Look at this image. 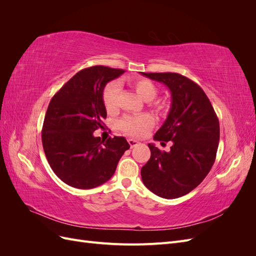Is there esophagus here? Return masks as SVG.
Instances as JSON below:
<instances>
[{
	"mask_svg": "<svg viewBox=\"0 0 256 256\" xmlns=\"http://www.w3.org/2000/svg\"><path fill=\"white\" fill-rule=\"evenodd\" d=\"M128 143H129L131 148H132V147H134V146H136V145L138 144V142L136 141V140H134V138H128Z\"/></svg>",
	"mask_w": 256,
	"mask_h": 256,
	"instance_id": "esophagus-1",
	"label": "esophagus"
}]
</instances>
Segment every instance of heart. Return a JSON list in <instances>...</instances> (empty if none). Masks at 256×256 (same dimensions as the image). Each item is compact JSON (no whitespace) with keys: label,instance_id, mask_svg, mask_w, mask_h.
<instances>
[{"label":"heart","instance_id":"1","mask_svg":"<svg viewBox=\"0 0 256 256\" xmlns=\"http://www.w3.org/2000/svg\"><path fill=\"white\" fill-rule=\"evenodd\" d=\"M136 94L148 104L154 111L166 112L168 102L164 99L156 98L157 86L152 81L146 78H134L128 80ZM120 95V85L116 81L108 83L102 92V102L108 113L113 114L118 110V99ZM154 125L152 116L148 114L128 115L120 120L118 126L124 134L130 136H143Z\"/></svg>","mask_w":256,"mask_h":256}]
</instances>
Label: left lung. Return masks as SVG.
I'll use <instances>...</instances> for the list:
<instances>
[{"instance_id":"1","label":"left lung","mask_w":256,"mask_h":256,"mask_svg":"<svg viewBox=\"0 0 256 256\" xmlns=\"http://www.w3.org/2000/svg\"><path fill=\"white\" fill-rule=\"evenodd\" d=\"M171 90L172 106L154 138L172 141L171 150L148 144L150 158L141 168L143 184L164 198H177L203 182L214 164L220 138L219 120L200 85L175 72H142Z\"/></svg>"}]
</instances>
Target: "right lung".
Wrapping results in <instances>:
<instances>
[{
  "mask_svg": "<svg viewBox=\"0 0 256 256\" xmlns=\"http://www.w3.org/2000/svg\"><path fill=\"white\" fill-rule=\"evenodd\" d=\"M122 69L92 66L76 72L54 95L42 131L46 157L56 175L68 186L92 189L108 182L130 145L122 136L102 140L106 111L102 102L106 84Z\"/></svg>",
  "mask_w": 256,
  "mask_h": 256,
  "instance_id": "1",
  "label": "right lung"
}]
</instances>
